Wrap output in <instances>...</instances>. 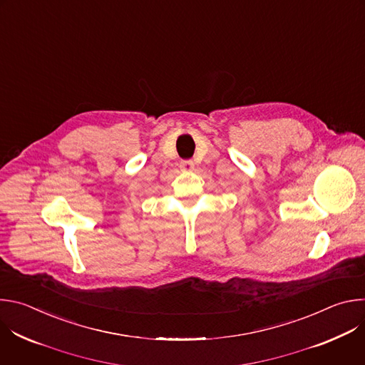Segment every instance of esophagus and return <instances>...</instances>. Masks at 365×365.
<instances>
[{
	"label": "esophagus",
	"mask_w": 365,
	"mask_h": 365,
	"mask_svg": "<svg viewBox=\"0 0 365 365\" xmlns=\"http://www.w3.org/2000/svg\"><path fill=\"white\" fill-rule=\"evenodd\" d=\"M180 168H182V170H185V172H192L193 168H195V165H193L192 160H183V162L180 163Z\"/></svg>",
	"instance_id": "1"
}]
</instances>
